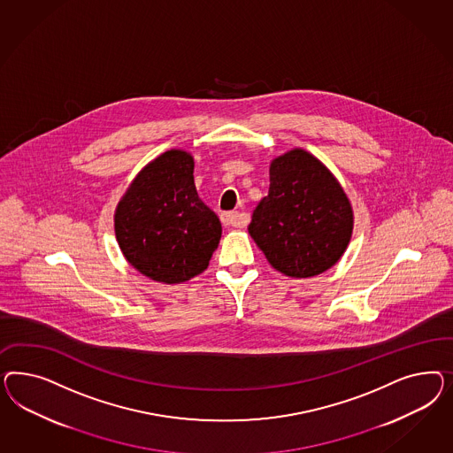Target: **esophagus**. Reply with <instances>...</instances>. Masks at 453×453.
Here are the masks:
<instances>
[{"label":"esophagus","mask_w":453,"mask_h":453,"mask_svg":"<svg viewBox=\"0 0 453 453\" xmlns=\"http://www.w3.org/2000/svg\"><path fill=\"white\" fill-rule=\"evenodd\" d=\"M220 222L226 227H242L244 226V220H242L239 212H222L220 214Z\"/></svg>","instance_id":"esophagus-1"}]
</instances>
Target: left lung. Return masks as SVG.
Returning <instances> with one entry per match:
<instances>
[{"instance_id":"obj_1","label":"left lung","mask_w":453,"mask_h":453,"mask_svg":"<svg viewBox=\"0 0 453 453\" xmlns=\"http://www.w3.org/2000/svg\"><path fill=\"white\" fill-rule=\"evenodd\" d=\"M269 194L252 212L249 234L275 271L288 277L322 274L342 257L354 212L339 180L311 152L275 157Z\"/></svg>"}]
</instances>
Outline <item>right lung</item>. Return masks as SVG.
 <instances>
[{"mask_svg": "<svg viewBox=\"0 0 453 453\" xmlns=\"http://www.w3.org/2000/svg\"><path fill=\"white\" fill-rule=\"evenodd\" d=\"M192 173L189 152H163L116 207L114 231L126 261L156 282L179 284L201 274L219 244V218L199 199Z\"/></svg>", "mask_w": 453, "mask_h": 453, "instance_id": "obj_1", "label": "right lung"}]
</instances>
